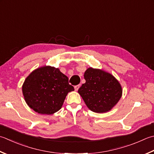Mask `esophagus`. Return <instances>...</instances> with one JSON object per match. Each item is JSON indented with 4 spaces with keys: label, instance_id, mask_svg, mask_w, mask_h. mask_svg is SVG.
Returning a JSON list of instances; mask_svg holds the SVG:
<instances>
[{
    "label": "esophagus",
    "instance_id": "34e87169",
    "mask_svg": "<svg viewBox=\"0 0 154 154\" xmlns=\"http://www.w3.org/2000/svg\"><path fill=\"white\" fill-rule=\"evenodd\" d=\"M79 87H80V85H75V86L74 87V88H75V91H77V90H78V89H79Z\"/></svg>",
    "mask_w": 154,
    "mask_h": 154
}]
</instances>
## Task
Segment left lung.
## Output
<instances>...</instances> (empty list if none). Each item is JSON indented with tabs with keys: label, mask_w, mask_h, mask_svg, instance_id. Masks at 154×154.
I'll return each mask as SVG.
<instances>
[{
	"label": "left lung",
	"mask_w": 154,
	"mask_h": 154,
	"mask_svg": "<svg viewBox=\"0 0 154 154\" xmlns=\"http://www.w3.org/2000/svg\"><path fill=\"white\" fill-rule=\"evenodd\" d=\"M85 83L78 90L87 107L95 113L110 111L122 95V86L112 75L98 69L88 68Z\"/></svg>",
	"instance_id": "8db88e82"
}]
</instances>
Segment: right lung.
<instances>
[{"label": "right lung", "mask_w": 154, "mask_h": 154, "mask_svg": "<svg viewBox=\"0 0 154 154\" xmlns=\"http://www.w3.org/2000/svg\"><path fill=\"white\" fill-rule=\"evenodd\" d=\"M23 94L27 105L36 112L51 115L61 109L69 92L74 87L58 68L44 66L26 78Z\"/></svg>", "instance_id": "obj_1"}]
</instances>
